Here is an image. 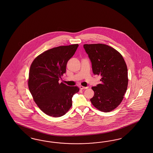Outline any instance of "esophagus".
<instances>
[{
	"instance_id": "34e87169",
	"label": "esophagus",
	"mask_w": 153,
	"mask_h": 153,
	"mask_svg": "<svg viewBox=\"0 0 153 153\" xmlns=\"http://www.w3.org/2000/svg\"><path fill=\"white\" fill-rule=\"evenodd\" d=\"M79 88L81 89H88V86H86V87H85V86H79Z\"/></svg>"
}]
</instances>
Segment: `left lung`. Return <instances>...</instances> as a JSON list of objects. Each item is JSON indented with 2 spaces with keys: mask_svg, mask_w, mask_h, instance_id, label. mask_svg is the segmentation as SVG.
<instances>
[{
  "mask_svg": "<svg viewBox=\"0 0 153 153\" xmlns=\"http://www.w3.org/2000/svg\"><path fill=\"white\" fill-rule=\"evenodd\" d=\"M84 48L92 62L93 74L101 76V83L92 88L94 94L91 101L101 111L113 110L122 102L127 90L125 61L117 50L105 44H84Z\"/></svg>",
  "mask_w": 153,
  "mask_h": 153,
  "instance_id": "8db88e82",
  "label": "left lung"
}]
</instances>
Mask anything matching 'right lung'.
<instances>
[{"label":"right lung","instance_id":"1","mask_svg":"<svg viewBox=\"0 0 153 153\" xmlns=\"http://www.w3.org/2000/svg\"><path fill=\"white\" fill-rule=\"evenodd\" d=\"M79 44L59 46L47 50L33 61L30 69L28 88L38 107L49 116H64L72 105V98L79 91L77 86L59 83L66 72L68 60Z\"/></svg>","mask_w":153,"mask_h":153}]
</instances>
